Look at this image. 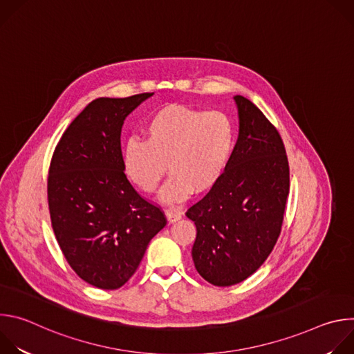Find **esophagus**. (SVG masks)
<instances>
[{"label": "esophagus", "instance_id": "34e87169", "mask_svg": "<svg viewBox=\"0 0 354 354\" xmlns=\"http://www.w3.org/2000/svg\"><path fill=\"white\" fill-rule=\"evenodd\" d=\"M165 214H167L169 223H175V221H178V220L182 218V212L174 210V209H167V210H165Z\"/></svg>", "mask_w": 354, "mask_h": 354}]
</instances>
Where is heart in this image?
Wrapping results in <instances>:
<instances>
[{
	"label": "heart",
	"mask_w": 354,
	"mask_h": 354,
	"mask_svg": "<svg viewBox=\"0 0 354 354\" xmlns=\"http://www.w3.org/2000/svg\"><path fill=\"white\" fill-rule=\"evenodd\" d=\"M235 124L224 112L169 105L149 116L144 140L130 138L124 168L142 192H154L165 169L171 174L162 198L212 189L225 172L235 147Z\"/></svg>",
	"instance_id": "heart-1"
}]
</instances>
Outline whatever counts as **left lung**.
<instances>
[{"mask_svg":"<svg viewBox=\"0 0 354 354\" xmlns=\"http://www.w3.org/2000/svg\"><path fill=\"white\" fill-rule=\"evenodd\" d=\"M239 136L221 179L190 206L196 224L192 258L198 274L228 287L254 274L281 232L290 168L277 129L249 99L236 95Z\"/></svg>","mask_w":354,"mask_h":354,"instance_id":"1","label":"left lung"}]
</instances>
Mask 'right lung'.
Instances as JSON below:
<instances>
[{
  "mask_svg": "<svg viewBox=\"0 0 354 354\" xmlns=\"http://www.w3.org/2000/svg\"><path fill=\"white\" fill-rule=\"evenodd\" d=\"M151 95L92 100L62 136L48 168V212L60 249L84 281L102 290L127 283L167 225L161 207L129 182L120 145L124 119Z\"/></svg>",
  "mask_w": 354,
  "mask_h": 354,
  "instance_id": "right-lung-1",
  "label": "right lung"
}]
</instances>
